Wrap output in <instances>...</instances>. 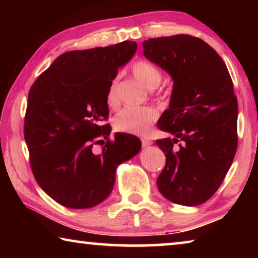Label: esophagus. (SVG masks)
Here are the masks:
<instances>
[{"label": "esophagus", "instance_id": "1", "mask_svg": "<svg viewBox=\"0 0 258 258\" xmlns=\"http://www.w3.org/2000/svg\"><path fill=\"white\" fill-rule=\"evenodd\" d=\"M152 143H154V142H152L151 140H149V139H142V146H143V147L151 146Z\"/></svg>", "mask_w": 258, "mask_h": 258}]
</instances>
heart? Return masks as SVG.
I'll use <instances>...</instances> for the list:
<instances>
[{
    "label": "heart",
    "instance_id": "1",
    "mask_svg": "<svg viewBox=\"0 0 258 258\" xmlns=\"http://www.w3.org/2000/svg\"><path fill=\"white\" fill-rule=\"evenodd\" d=\"M132 73L138 81L148 89H155L163 78L160 69L150 61L139 60L133 63ZM118 76L113 77L108 85L106 102L109 107H116L119 103ZM158 118V111L152 107H125L115 117V130L118 132L147 135L150 133L151 125Z\"/></svg>",
    "mask_w": 258,
    "mask_h": 258
}]
</instances>
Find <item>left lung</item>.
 Listing matches in <instances>:
<instances>
[{"label":"left lung","instance_id":"left-lung-1","mask_svg":"<svg viewBox=\"0 0 258 258\" xmlns=\"http://www.w3.org/2000/svg\"><path fill=\"white\" fill-rule=\"evenodd\" d=\"M142 45L146 58L174 81L169 108L157 124L174 135L156 141L166 157L157 186L169 202L198 206L220 187L237 151L232 80L217 52L198 37L178 34Z\"/></svg>","mask_w":258,"mask_h":258}]
</instances>
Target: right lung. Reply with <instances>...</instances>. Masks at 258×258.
<instances>
[{"label":"right lung","mask_w":258,"mask_h":258,"mask_svg":"<svg viewBox=\"0 0 258 258\" xmlns=\"http://www.w3.org/2000/svg\"><path fill=\"white\" fill-rule=\"evenodd\" d=\"M137 47L124 41L66 52L30 87L24 123L30 167L43 191L64 207L103 202L115 184L117 166L141 149L134 135L116 133L110 140V125L102 124L109 113V83ZM100 142L105 146L98 154L93 147Z\"/></svg>","instance_id":"1"}]
</instances>
